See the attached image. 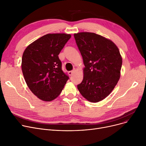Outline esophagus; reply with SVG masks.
I'll return each mask as SVG.
<instances>
[{"mask_svg":"<svg viewBox=\"0 0 146 146\" xmlns=\"http://www.w3.org/2000/svg\"><path fill=\"white\" fill-rule=\"evenodd\" d=\"M75 72V70H72V71H70V72H68V74H69V76H72V75H73V74L74 73V72Z\"/></svg>","mask_w":146,"mask_h":146,"instance_id":"obj_1","label":"esophagus"}]
</instances>
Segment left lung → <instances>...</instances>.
I'll list each match as a JSON object with an SVG mask.
<instances>
[{
	"label": "left lung",
	"mask_w": 146,
	"mask_h": 146,
	"mask_svg": "<svg viewBox=\"0 0 146 146\" xmlns=\"http://www.w3.org/2000/svg\"><path fill=\"white\" fill-rule=\"evenodd\" d=\"M83 58V79L78 85L81 95L91 102L108 96L120 78L122 57L112 41L92 33L74 34Z\"/></svg>",
	"instance_id": "left-lung-1"
}]
</instances>
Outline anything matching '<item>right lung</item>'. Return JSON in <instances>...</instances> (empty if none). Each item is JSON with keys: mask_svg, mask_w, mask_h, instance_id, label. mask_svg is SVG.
Masks as SVG:
<instances>
[{"mask_svg": "<svg viewBox=\"0 0 146 146\" xmlns=\"http://www.w3.org/2000/svg\"><path fill=\"white\" fill-rule=\"evenodd\" d=\"M70 34H48L29 45L22 58V70L29 89L38 98L51 101L61 92L69 79L61 69L58 54Z\"/></svg>", "mask_w": 146, "mask_h": 146, "instance_id": "right-lung-1", "label": "right lung"}]
</instances>
